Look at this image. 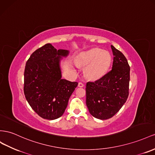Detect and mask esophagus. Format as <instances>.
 Wrapping results in <instances>:
<instances>
[{
    "instance_id": "34e87169",
    "label": "esophagus",
    "mask_w": 155,
    "mask_h": 155,
    "mask_svg": "<svg viewBox=\"0 0 155 155\" xmlns=\"http://www.w3.org/2000/svg\"><path fill=\"white\" fill-rule=\"evenodd\" d=\"M78 87H84V84H83L82 82H79L78 83Z\"/></svg>"
}]
</instances>
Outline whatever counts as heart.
Returning a JSON list of instances; mask_svg holds the SVG:
<instances>
[{"label": "heart", "mask_w": 155, "mask_h": 155, "mask_svg": "<svg viewBox=\"0 0 155 155\" xmlns=\"http://www.w3.org/2000/svg\"><path fill=\"white\" fill-rule=\"evenodd\" d=\"M78 63L86 66L85 74L90 79L102 78L110 68L111 62L110 53L99 48H93L81 53L77 57Z\"/></svg>", "instance_id": "obj_1"}]
</instances>
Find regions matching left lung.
<instances>
[{"label":"left lung","mask_w":155,"mask_h":155,"mask_svg":"<svg viewBox=\"0 0 155 155\" xmlns=\"http://www.w3.org/2000/svg\"><path fill=\"white\" fill-rule=\"evenodd\" d=\"M112 69L95 81L86 85V104L90 114L101 120L111 118L126 102L129 94L130 68L127 58L111 45Z\"/></svg>","instance_id":"8db88e82"}]
</instances>
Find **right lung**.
<instances>
[{"mask_svg": "<svg viewBox=\"0 0 155 155\" xmlns=\"http://www.w3.org/2000/svg\"><path fill=\"white\" fill-rule=\"evenodd\" d=\"M68 53L67 50H57L46 44L33 52L27 61L24 94L32 110L45 119H56L62 115L78 85L61 78V56Z\"/></svg>", "mask_w": 155, "mask_h": 155, "instance_id": "add662e5", "label": "right lung"}]
</instances>
